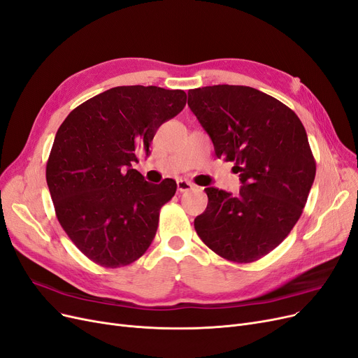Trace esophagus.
<instances>
[{
  "instance_id": "34e87169",
  "label": "esophagus",
  "mask_w": 358,
  "mask_h": 358,
  "mask_svg": "<svg viewBox=\"0 0 358 358\" xmlns=\"http://www.w3.org/2000/svg\"><path fill=\"white\" fill-rule=\"evenodd\" d=\"M194 188V183L189 180H185V179H179L178 180V191L179 192H188Z\"/></svg>"
}]
</instances>
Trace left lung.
Instances as JSON below:
<instances>
[{
    "instance_id": "left-lung-1",
    "label": "left lung",
    "mask_w": 358,
    "mask_h": 358,
    "mask_svg": "<svg viewBox=\"0 0 358 358\" xmlns=\"http://www.w3.org/2000/svg\"><path fill=\"white\" fill-rule=\"evenodd\" d=\"M188 106L242 183L238 195L204 189L195 231L223 259L252 263L288 236L307 203L316 162L304 126L279 99L241 85L189 90Z\"/></svg>"
}]
</instances>
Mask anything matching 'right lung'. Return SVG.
Wrapping results in <instances>:
<instances>
[{
	"instance_id": "1",
	"label": "right lung",
	"mask_w": 358,
	"mask_h": 358,
	"mask_svg": "<svg viewBox=\"0 0 358 358\" xmlns=\"http://www.w3.org/2000/svg\"><path fill=\"white\" fill-rule=\"evenodd\" d=\"M185 104L182 90L116 87L76 107L57 131L48 189L64 232L94 263L127 266L151 245L176 182L152 185L132 163Z\"/></svg>"
}]
</instances>
